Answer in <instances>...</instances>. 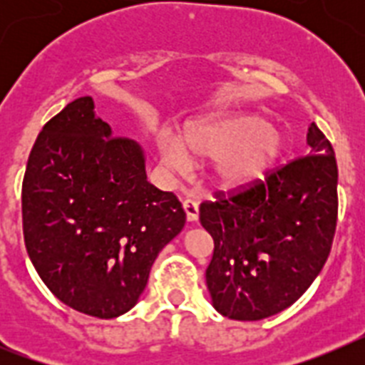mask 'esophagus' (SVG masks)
<instances>
[{"label": "esophagus", "mask_w": 365, "mask_h": 365, "mask_svg": "<svg viewBox=\"0 0 365 365\" xmlns=\"http://www.w3.org/2000/svg\"><path fill=\"white\" fill-rule=\"evenodd\" d=\"M182 206H185L186 219H188V221H197L199 219V202L195 201V199L188 197V199H185Z\"/></svg>", "instance_id": "esophagus-1"}]
</instances>
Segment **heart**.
<instances>
[{
  "instance_id": "obj_1",
  "label": "heart",
  "mask_w": 365,
  "mask_h": 365,
  "mask_svg": "<svg viewBox=\"0 0 365 365\" xmlns=\"http://www.w3.org/2000/svg\"><path fill=\"white\" fill-rule=\"evenodd\" d=\"M185 148L192 159H221L217 164L219 182L227 188H243L276 163L282 153V138L265 118L228 115L208 118L190 128ZM160 155L166 166L175 172L185 173L190 168L188 155L175 140L164 138Z\"/></svg>"
}]
</instances>
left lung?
Segmentation results:
<instances>
[{
  "label": "left lung",
  "instance_id": "left-lung-1",
  "mask_svg": "<svg viewBox=\"0 0 365 365\" xmlns=\"http://www.w3.org/2000/svg\"><path fill=\"white\" fill-rule=\"evenodd\" d=\"M307 144L314 153L201 202L199 221L214 240L206 285L227 318L256 322L278 314L324 269L336 230L338 168L314 122Z\"/></svg>",
  "mask_w": 365,
  "mask_h": 365
}]
</instances>
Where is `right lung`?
I'll return each mask as SVG.
<instances>
[{"instance_id": "obj_1", "label": "right lung", "mask_w": 365, "mask_h": 365, "mask_svg": "<svg viewBox=\"0 0 365 365\" xmlns=\"http://www.w3.org/2000/svg\"><path fill=\"white\" fill-rule=\"evenodd\" d=\"M21 217L29 257L47 289L104 320L133 307L155 257L186 222L175 193L148 182L138 144L111 137L91 96L73 100L38 135Z\"/></svg>"}]
</instances>
